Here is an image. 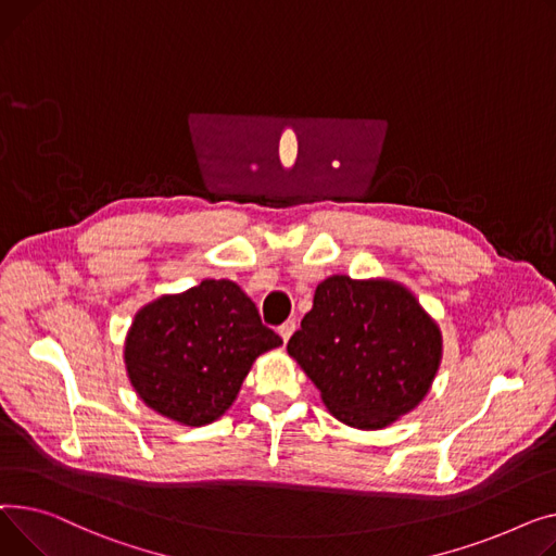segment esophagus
<instances>
[{"instance_id": "1", "label": "esophagus", "mask_w": 556, "mask_h": 556, "mask_svg": "<svg viewBox=\"0 0 556 556\" xmlns=\"http://www.w3.org/2000/svg\"><path fill=\"white\" fill-rule=\"evenodd\" d=\"M293 330H296V323H293V320H285L282 325H280V328H278V334L282 337V341L287 343L289 341V337L293 334Z\"/></svg>"}]
</instances>
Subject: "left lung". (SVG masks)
Returning a JSON list of instances; mask_svg holds the SVG:
<instances>
[{
	"label": "left lung",
	"mask_w": 556,
	"mask_h": 556,
	"mask_svg": "<svg viewBox=\"0 0 556 556\" xmlns=\"http://www.w3.org/2000/svg\"><path fill=\"white\" fill-rule=\"evenodd\" d=\"M287 352L354 429H383L410 413L435 379L442 337L413 293L390 280L332 276Z\"/></svg>",
	"instance_id": "1"
}]
</instances>
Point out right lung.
I'll return each instance as SVG.
<instances>
[{
  "instance_id": "obj_1",
  "label": "right lung",
  "mask_w": 556,
  "mask_h": 556,
  "mask_svg": "<svg viewBox=\"0 0 556 556\" xmlns=\"http://www.w3.org/2000/svg\"><path fill=\"white\" fill-rule=\"evenodd\" d=\"M280 343L233 280H202L135 316L125 368L152 410L204 427L236 402L255 358Z\"/></svg>"
}]
</instances>
